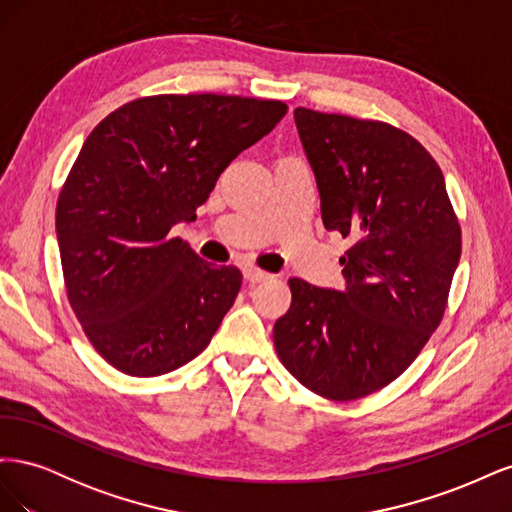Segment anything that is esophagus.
<instances>
[{
	"label": "esophagus",
	"mask_w": 512,
	"mask_h": 512,
	"mask_svg": "<svg viewBox=\"0 0 512 512\" xmlns=\"http://www.w3.org/2000/svg\"><path fill=\"white\" fill-rule=\"evenodd\" d=\"M243 275H245V280H247V282H252V284H258V282H267L269 277H271V273L262 271V269L254 267V265H245V267H243Z\"/></svg>",
	"instance_id": "34e87169"
}]
</instances>
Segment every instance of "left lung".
<instances>
[{"instance_id":"obj_1","label":"left lung","mask_w":512,"mask_h":512,"mask_svg":"<svg viewBox=\"0 0 512 512\" xmlns=\"http://www.w3.org/2000/svg\"><path fill=\"white\" fill-rule=\"evenodd\" d=\"M320 192L322 224L352 241L344 290L299 277L275 322L284 367L333 401L380 391L410 367L442 322L461 228L429 151L391 123L294 108Z\"/></svg>"}]
</instances>
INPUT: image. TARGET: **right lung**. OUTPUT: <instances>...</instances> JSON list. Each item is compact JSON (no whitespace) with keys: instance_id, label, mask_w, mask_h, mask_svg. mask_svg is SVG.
Wrapping results in <instances>:
<instances>
[{"instance_id":"obj_1","label":"right lung","mask_w":512,"mask_h":512,"mask_svg":"<svg viewBox=\"0 0 512 512\" xmlns=\"http://www.w3.org/2000/svg\"><path fill=\"white\" fill-rule=\"evenodd\" d=\"M286 111L280 100L162 94L119 106L87 136L55 228L72 312L106 363L151 378L209 346L243 275L168 232L196 220L226 166Z\"/></svg>"}]
</instances>
